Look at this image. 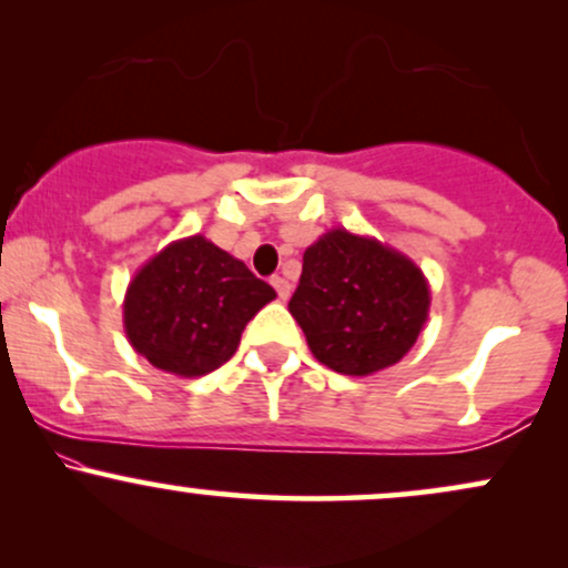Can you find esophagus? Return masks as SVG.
Masks as SVG:
<instances>
[{
  "label": "esophagus",
  "mask_w": 568,
  "mask_h": 568,
  "mask_svg": "<svg viewBox=\"0 0 568 568\" xmlns=\"http://www.w3.org/2000/svg\"><path fill=\"white\" fill-rule=\"evenodd\" d=\"M272 285H275L277 296H280V298H283V302H285V298H288V296H291V283H288V280H285V277H280V275H275V277H272Z\"/></svg>",
  "instance_id": "34e87169"
}]
</instances>
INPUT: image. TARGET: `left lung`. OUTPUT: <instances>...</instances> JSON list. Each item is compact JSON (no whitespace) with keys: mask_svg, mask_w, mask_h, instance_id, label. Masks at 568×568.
<instances>
[{"mask_svg":"<svg viewBox=\"0 0 568 568\" xmlns=\"http://www.w3.org/2000/svg\"><path fill=\"white\" fill-rule=\"evenodd\" d=\"M288 312L323 366L371 376L416 344L429 315V283L406 253L338 226L304 251Z\"/></svg>","mask_w":568,"mask_h":568,"instance_id":"obj_1","label":"left lung"}]
</instances>
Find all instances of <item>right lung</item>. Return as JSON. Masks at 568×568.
<instances>
[{
  "label": "right lung",
  "mask_w": 568,
  "mask_h": 568,
  "mask_svg": "<svg viewBox=\"0 0 568 568\" xmlns=\"http://www.w3.org/2000/svg\"><path fill=\"white\" fill-rule=\"evenodd\" d=\"M277 293L202 234L173 240L135 272L122 302L130 347L165 374L205 376L237 352Z\"/></svg>",
  "instance_id": "right-lung-1"
}]
</instances>
